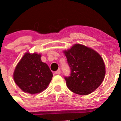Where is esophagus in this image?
<instances>
[{
	"instance_id": "obj_1",
	"label": "esophagus",
	"mask_w": 121,
	"mask_h": 121,
	"mask_svg": "<svg viewBox=\"0 0 121 121\" xmlns=\"http://www.w3.org/2000/svg\"><path fill=\"white\" fill-rule=\"evenodd\" d=\"M60 73H61L60 69H58L57 71H55V74H60Z\"/></svg>"
}]
</instances>
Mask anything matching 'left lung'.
Returning <instances> with one entry per match:
<instances>
[{"mask_svg":"<svg viewBox=\"0 0 121 121\" xmlns=\"http://www.w3.org/2000/svg\"><path fill=\"white\" fill-rule=\"evenodd\" d=\"M71 70L65 77L68 88L73 93L87 95L96 90L105 76V65L101 56L93 49L76 44L64 51Z\"/></svg>","mask_w":121,"mask_h":121,"instance_id":"1","label":"left lung"}]
</instances>
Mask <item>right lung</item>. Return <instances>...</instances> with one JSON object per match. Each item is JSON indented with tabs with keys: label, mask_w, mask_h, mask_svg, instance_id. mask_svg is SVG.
<instances>
[{
	"label": "right lung",
	"mask_w": 121,
	"mask_h": 121,
	"mask_svg": "<svg viewBox=\"0 0 121 121\" xmlns=\"http://www.w3.org/2000/svg\"><path fill=\"white\" fill-rule=\"evenodd\" d=\"M41 57V54L26 52L15 67L14 81L24 92L40 93L47 89L52 79V72Z\"/></svg>",
	"instance_id": "1"
}]
</instances>
